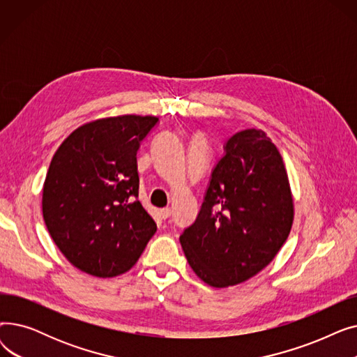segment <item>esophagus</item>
Returning a JSON list of instances; mask_svg holds the SVG:
<instances>
[{"label":"esophagus","mask_w":357,"mask_h":357,"mask_svg":"<svg viewBox=\"0 0 357 357\" xmlns=\"http://www.w3.org/2000/svg\"><path fill=\"white\" fill-rule=\"evenodd\" d=\"M171 208H162L160 210V217L163 218V220H166V218H169V217H171Z\"/></svg>","instance_id":"esophagus-1"}]
</instances>
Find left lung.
Instances as JSON below:
<instances>
[{"label":"left lung","mask_w":357,"mask_h":357,"mask_svg":"<svg viewBox=\"0 0 357 357\" xmlns=\"http://www.w3.org/2000/svg\"><path fill=\"white\" fill-rule=\"evenodd\" d=\"M292 221L294 201L282 156L265 131L248 128L224 144L201 210L179 241L199 279L227 288L271 264Z\"/></svg>","instance_id":"obj_1"}]
</instances>
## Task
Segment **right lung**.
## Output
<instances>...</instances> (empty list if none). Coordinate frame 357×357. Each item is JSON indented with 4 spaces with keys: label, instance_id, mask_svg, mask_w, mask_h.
Segmentation results:
<instances>
[{
    "label": "right lung",
    "instance_id": "add662e5",
    "mask_svg": "<svg viewBox=\"0 0 357 357\" xmlns=\"http://www.w3.org/2000/svg\"><path fill=\"white\" fill-rule=\"evenodd\" d=\"M159 119L86 123L56 150L43 185L46 227L70 264L98 278L133 268L156 222L139 201L137 150Z\"/></svg>",
    "mask_w": 357,
    "mask_h": 357
}]
</instances>
